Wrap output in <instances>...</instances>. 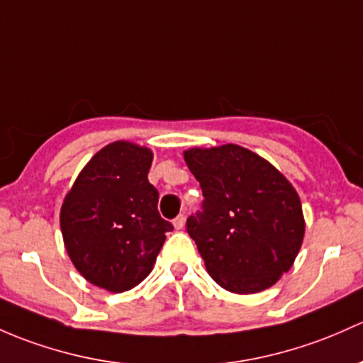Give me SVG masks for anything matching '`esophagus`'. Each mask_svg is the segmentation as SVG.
<instances>
[{"mask_svg":"<svg viewBox=\"0 0 363 363\" xmlns=\"http://www.w3.org/2000/svg\"><path fill=\"white\" fill-rule=\"evenodd\" d=\"M184 223H186L184 213H179V216L175 217V219H174V226H175V230H182V228H184Z\"/></svg>","mask_w":363,"mask_h":363,"instance_id":"esophagus-1","label":"esophagus"}]
</instances>
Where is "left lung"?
Segmentation results:
<instances>
[{
    "label": "left lung",
    "mask_w": 363,
    "mask_h": 363,
    "mask_svg": "<svg viewBox=\"0 0 363 363\" xmlns=\"http://www.w3.org/2000/svg\"><path fill=\"white\" fill-rule=\"evenodd\" d=\"M201 211L186 230L207 272L235 294H254L291 269L304 236L301 200L272 163L236 144L184 152Z\"/></svg>",
    "instance_id": "obj_1"
}]
</instances>
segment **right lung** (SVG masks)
Returning a JSON list of instances; mask_svg holds the SVG:
<instances>
[{"mask_svg":"<svg viewBox=\"0 0 363 363\" xmlns=\"http://www.w3.org/2000/svg\"><path fill=\"white\" fill-rule=\"evenodd\" d=\"M152 152L118 140L86 163L60 211V230L72 264L97 287L125 292L155 266L172 223L158 212L147 181Z\"/></svg>","mask_w":363,"mask_h":363,"instance_id":"add662e5","label":"right lung"}]
</instances>
